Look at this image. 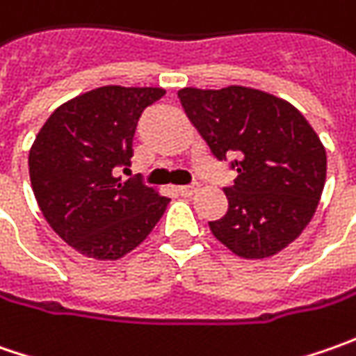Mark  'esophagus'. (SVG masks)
<instances>
[{"mask_svg":"<svg viewBox=\"0 0 356 356\" xmlns=\"http://www.w3.org/2000/svg\"><path fill=\"white\" fill-rule=\"evenodd\" d=\"M178 192H180V196H192V194H196L198 192V186H178L176 188Z\"/></svg>","mask_w":356,"mask_h":356,"instance_id":"34e87169","label":"esophagus"}]
</instances>
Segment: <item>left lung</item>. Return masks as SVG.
Returning <instances> with one entry per match:
<instances>
[{
  "instance_id": "obj_1",
  "label": "left lung",
  "mask_w": 356,
  "mask_h": 356,
  "mask_svg": "<svg viewBox=\"0 0 356 356\" xmlns=\"http://www.w3.org/2000/svg\"><path fill=\"white\" fill-rule=\"evenodd\" d=\"M186 117L213 156L236 154L227 213L210 222L218 241L243 259H266L301 236L319 206L327 178L321 138L293 104L266 90H178Z\"/></svg>"
}]
</instances>
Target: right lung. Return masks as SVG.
<instances>
[{
  "mask_svg": "<svg viewBox=\"0 0 356 356\" xmlns=\"http://www.w3.org/2000/svg\"><path fill=\"white\" fill-rule=\"evenodd\" d=\"M162 87L106 85L57 106L29 148L35 200L53 232L79 253L117 261L154 229L170 198L138 180L130 166L136 120Z\"/></svg>",
  "mask_w": 356,
  "mask_h": 356,
  "instance_id": "add662e5",
  "label": "right lung"
}]
</instances>
